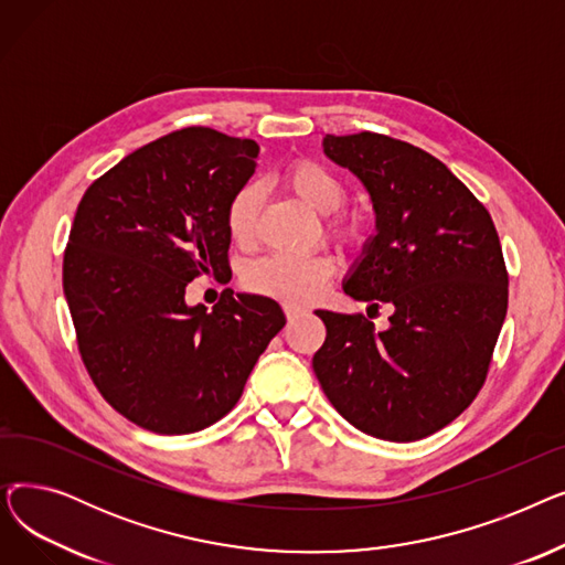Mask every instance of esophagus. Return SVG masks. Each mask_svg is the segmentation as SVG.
<instances>
[{
  "mask_svg": "<svg viewBox=\"0 0 565 565\" xmlns=\"http://www.w3.org/2000/svg\"><path fill=\"white\" fill-rule=\"evenodd\" d=\"M284 311H286V318H288V320H295V318H300V316L305 313V309L292 307V305H284Z\"/></svg>",
  "mask_w": 565,
  "mask_h": 565,
  "instance_id": "obj_1",
  "label": "esophagus"
}]
</instances>
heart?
<instances>
[{
    "label": "heart",
    "mask_w": 565,
    "mask_h": 565,
    "mask_svg": "<svg viewBox=\"0 0 565 565\" xmlns=\"http://www.w3.org/2000/svg\"><path fill=\"white\" fill-rule=\"evenodd\" d=\"M288 190L300 196L313 213L332 215L345 201V185L328 169L313 160H298L284 171ZM260 211V190L249 183L237 190L226 207V228L237 245L254 241L256 217ZM334 233L343 241L358 237V226L350 222L334 224ZM334 275V260L324 254L288 256L275 254L254 263L247 273V286L267 298L300 307L316 300L324 284Z\"/></svg>",
    "instance_id": "heart-1"
}]
</instances>
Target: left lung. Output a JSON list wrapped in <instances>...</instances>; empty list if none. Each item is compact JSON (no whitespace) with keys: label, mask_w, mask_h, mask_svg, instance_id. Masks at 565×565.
Listing matches in <instances>:
<instances>
[{"label":"left lung","mask_w":565,"mask_h":565,"mask_svg":"<svg viewBox=\"0 0 565 565\" xmlns=\"http://www.w3.org/2000/svg\"><path fill=\"white\" fill-rule=\"evenodd\" d=\"M322 151L369 192L375 233L343 279L354 300L390 302V328L316 311L324 396L354 428L417 441L477 398L509 307V275L490 213L422 148L387 135L322 137ZM377 309V305L373 302Z\"/></svg>","instance_id":"left-lung-1"}]
</instances>
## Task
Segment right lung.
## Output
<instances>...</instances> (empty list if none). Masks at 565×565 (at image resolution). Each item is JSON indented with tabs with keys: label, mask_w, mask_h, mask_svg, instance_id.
I'll return each mask as SVG.
<instances>
[{
	"label": "right lung",
	"mask_w": 565,
	"mask_h": 565,
	"mask_svg": "<svg viewBox=\"0 0 565 565\" xmlns=\"http://www.w3.org/2000/svg\"><path fill=\"white\" fill-rule=\"evenodd\" d=\"M260 146L185 128L141 146L88 188L64 256V295L103 398L160 435L215 424L286 324L281 307L228 292L188 305L199 275L228 270L226 207Z\"/></svg>",
	"instance_id": "obj_1"
}]
</instances>
